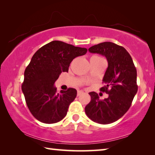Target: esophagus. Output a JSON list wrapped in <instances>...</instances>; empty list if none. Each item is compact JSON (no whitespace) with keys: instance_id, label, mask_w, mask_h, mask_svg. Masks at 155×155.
<instances>
[{"instance_id":"1","label":"esophagus","mask_w":155,"mask_h":155,"mask_svg":"<svg viewBox=\"0 0 155 155\" xmlns=\"http://www.w3.org/2000/svg\"><path fill=\"white\" fill-rule=\"evenodd\" d=\"M84 94V92L83 91H78V92H77V96H81V94Z\"/></svg>"}]
</instances>
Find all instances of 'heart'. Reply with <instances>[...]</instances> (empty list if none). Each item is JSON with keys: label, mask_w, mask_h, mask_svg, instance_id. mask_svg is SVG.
<instances>
[{"label": "heart", "mask_w": 155, "mask_h": 155, "mask_svg": "<svg viewBox=\"0 0 155 155\" xmlns=\"http://www.w3.org/2000/svg\"><path fill=\"white\" fill-rule=\"evenodd\" d=\"M97 57V56H94V57ZM99 58H101V57H99Z\"/></svg>", "instance_id": "obj_1"}]
</instances>
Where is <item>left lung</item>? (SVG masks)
<instances>
[{
  "instance_id": "left-lung-1",
  "label": "left lung",
  "mask_w": 155,
  "mask_h": 155,
  "mask_svg": "<svg viewBox=\"0 0 155 155\" xmlns=\"http://www.w3.org/2000/svg\"><path fill=\"white\" fill-rule=\"evenodd\" d=\"M88 51L104 56L108 61L103 79L106 85L101 91L109 96L100 100L97 93H89L91 101L85 107V114L94 122L111 124L122 117L130 108L137 92V70L127 50L114 43L105 41L90 47Z\"/></svg>"
}]
</instances>
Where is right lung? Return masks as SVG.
Instances as JSON below:
<instances>
[{"label": "right lung", "instance_id": "1", "mask_svg": "<svg viewBox=\"0 0 155 155\" xmlns=\"http://www.w3.org/2000/svg\"><path fill=\"white\" fill-rule=\"evenodd\" d=\"M87 51V48L52 41L33 54L25 69L22 90L28 109L39 121L53 124L66 115L77 91L68 88L58 93L54 84L62 72L68 71L75 57L84 55Z\"/></svg>", "mask_w": 155, "mask_h": 155}]
</instances>
